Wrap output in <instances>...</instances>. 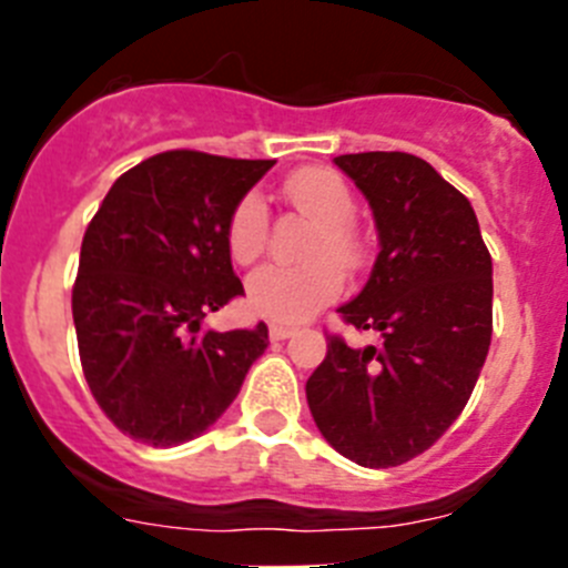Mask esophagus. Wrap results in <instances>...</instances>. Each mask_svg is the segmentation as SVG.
<instances>
[{
	"mask_svg": "<svg viewBox=\"0 0 568 568\" xmlns=\"http://www.w3.org/2000/svg\"><path fill=\"white\" fill-rule=\"evenodd\" d=\"M290 335H295V327H287V324H273V327H270V338L273 341H284L290 338Z\"/></svg>",
	"mask_w": 568,
	"mask_h": 568,
	"instance_id": "obj_1",
	"label": "esophagus"
}]
</instances>
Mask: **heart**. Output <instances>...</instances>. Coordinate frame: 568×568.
Masks as SVG:
<instances>
[{
  "instance_id": "heart-1",
  "label": "heart",
  "mask_w": 568,
  "mask_h": 568,
  "mask_svg": "<svg viewBox=\"0 0 568 568\" xmlns=\"http://www.w3.org/2000/svg\"><path fill=\"white\" fill-rule=\"evenodd\" d=\"M290 202L318 222L310 239L307 264L278 267L264 264L247 278V307L270 321L295 324L327 307L344 287L341 270H355L361 264V244L353 233L355 199L353 190L338 173L327 168H307L293 173L284 182ZM267 241V204L258 193H247L230 213L227 250L233 261L250 264L258 258Z\"/></svg>"
}]
</instances>
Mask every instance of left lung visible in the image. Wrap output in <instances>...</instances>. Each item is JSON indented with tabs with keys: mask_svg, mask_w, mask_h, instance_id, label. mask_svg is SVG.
Listing matches in <instances>:
<instances>
[{
	"mask_svg": "<svg viewBox=\"0 0 568 568\" xmlns=\"http://www.w3.org/2000/svg\"><path fill=\"white\" fill-rule=\"evenodd\" d=\"M373 207L381 253L338 307L378 346L329 335L307 404L335 453L386 469L426 453L464 413L491 341V255L469 199L413 153L335 159Z\"/></svg>",
	"mask_w": 568,
	"mask_h": 568,
	"instance_id": "8db88e82",
	"label": "left lung"
}]
</instances>
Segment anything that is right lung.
I'll use <instances>...</instances> for the list:
<instances>
[{
	"mask_svg": "<svg viewBox=\"0 0 568 568\" xmlns=\"http://www.w3.org/2000/svg\"><path fill=\"white\" fill-rule=\"evenodd\" d=\"M270 168L199 150L150 155L115 179L84 230L73 284L79 358L102 413L130 438H199L267 349V324L215 333L202 321L244 295L227 222Z\"/></svg>",
	"mask_w": 568,
	"mask_h": 568,
	"instance_id": "add662e5",
	"label": "right lung"
}]
</instances>
